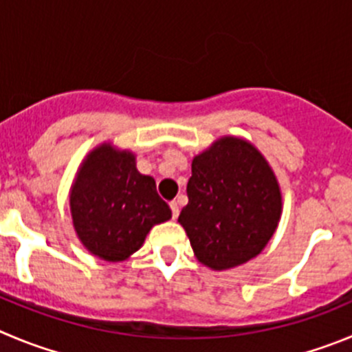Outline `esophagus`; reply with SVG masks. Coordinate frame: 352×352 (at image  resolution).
I'll return each instance as SVG.
<instances>
[{"label":"esophagus","instance_id":"34e87169","mask_svg":"<svg viewBox=\"0 0 352 352\" xmlns=\"http://www.w3.org/2000/svg\"><path fill=\"white\" fill-rule=\"evenodd\" d=\"M170 208H172V217L173 219H177V217H179V203L172 201L170 203Z\"/></svg>","mask_w":352,"mask_h":352}]
</instances>
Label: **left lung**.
Returning <instances> with one entry per match:
<instances>
[{
  "instance_id": "8db88e82",
  "label": "left lung",
  "mask_w": 352,
  "mask_h": 352,
  "mask_svg": "<svg viewBox=\"0 0 352 352\" xmlns=\"http://www.w3.org/2000/svg\"><path fill=\"white\" fill-rule=\"evenodd\" d=\"M187 198L179 222L196 258L215 271L257 257L280 222L274 173L252 144L234 137L217 140L192 160Z\"/></svg>"
}]
</instances>
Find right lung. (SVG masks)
Here are the masks:
<instances>
[{
	"label": "right lung",
	"instance_id": "1",
	"mask_svg": "<svg viewBox=\"0 0 352 352\" xmlns=\"http://www.w3.org/2000/svg\"><path fill=\"white\" fill-rule=\"evenodd\" d=\"M69 203L78 238L91 254L109 262L135 254L151 228L172 217L153 177L137 170L135 156L118 153L109 144L87 157Z\"/></svg>",
	"mask_w": 352,
	"mask_h": 352
}]
</instances>
